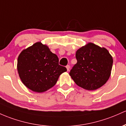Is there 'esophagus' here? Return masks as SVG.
<instances>
[{
    "label": "esophagus",
    "instance_id": "34e87169",
    "mask_svg": "<svg viewBox=\"0 0 126 126\" xmlns=\"http://www.w3.org/2000/svg\"><path fill=\"white\" fill-rule=\"evenodd\" d=\"M66 69H67V71H69V69H70V66L69 65L66 66Z\"/></svg>",
    "mask_w": 126,
    "mask_h": 126
}]
</instances>
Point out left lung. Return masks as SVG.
Returning a JSON list of instances; mask_svg holds the SVG:
<instances>
[{
  "label": "left lung",
  "instance_id": "obj_1",
  "mask_svg": "<svg viewBox=\"0 0 126 126\" xmlns=\"http://www.w3.org/2000/svg\"><path fill=\"white\" fill-rule=\"evenodd\" d=\"M75 64L69 75L77 85L87 90L101 87L110 78L113 59L105 48L88 43L76 52Z\"/></svg>",
  "mask_w": 126,
  "mask_h": 126
}]
</instances>
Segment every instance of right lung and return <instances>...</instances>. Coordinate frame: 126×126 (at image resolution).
Listing matches in <instances>:
<instances>
[{
    "label": "right lung",
    "mask_w": 126,
    "mask_h": 126,
    "mask_svg": "<svg viewBox=\"0 0 126 126\" xmlns=\"http://www.w3.org/2000/svg\"><path fill=\"white\" fill-rule=\"evenodd\" d=\"M17 70L23 83L32 91L42 93L56 84L59 76L67 71L59 64V58L46 45L38 42L21 51Z\"/></svg>",
    "instance_id": "add662e5"
}]
</instances>
